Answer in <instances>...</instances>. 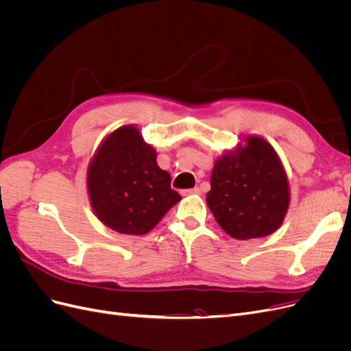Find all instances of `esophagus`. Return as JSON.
I'll list each match as a JSON object with an SVG mask.
<instances>
[{"instance_id": "esophagus-1", "label": "esophagus", "mask_w": 351, "mask_h": 351, "mask_svg": "<svg viewBox=\"0 0 351 351\" xmlns=\"http://www.w3.org/2000/svg\"><path fill=\"white\" fill-rule=\"evenodd\" d=\"M183 193H184V195H199V193H200V189H199V187H193V189L184 190Z\"/></svg>"}]
</instances>
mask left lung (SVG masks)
Masks as SVG:
<instances>
[{"label":"left lung","instance_id":"8db88e82","mask_svg":"<svg viewBox=\"0 0 351 351\" xmlns=\"http://www.w3.org/2000/svg\"><path fill=\"white\" fill-rule=\"evenodd\" d=\"M206 204L219 227L237 240L277 231L290 205V187L274 147L259 136H246L244 145L218 158Z\"/></svg>","mask_w":351,"mask_h":351}]
</instances>
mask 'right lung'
<instances>
[{
	"label": "right lung",
	"instance_id": "right-lung-1",
	"mask_svg": "<svg viewBox=\"0 0 351 351\" xmlns=\"http://www.w3.org/2000/svg\"><path fill=\"white\" fill-rule=\"evenodd\" d=\"M88 192L102 224L129 236L149 232L182 199L134 125L120 127L101 143L88 167Z\"/></svg>",
	"mask_w": 351,
	"mask_h": 351
}]
</instances>
